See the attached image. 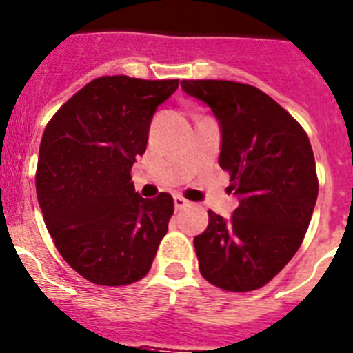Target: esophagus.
Instances as JSON below:
<instances>
[{
	"mask_svg": "<svg viewBox=\"0 0 353 353\" xmlns=\"http://www.w3.org/2000/svg\"><path fill=\"white\" fill-rule=\"evenodd\" d=\"M173 203H174V210H183L190 205V203L187 201V199H183L182 196H174Z\"/></svg>",
	"mask_w": 353,
	"mask_h": 353,
	"instance_id": "1",
	"label": "esophagus"
}]
</instances>
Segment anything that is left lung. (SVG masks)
<instances>
[{
	"instance_id": "obj_1",
	"label": "left lung",
	"mask_w": 353,
	"mask_h": 353,
	"mask_svg": "<svg viewBox=\"0 0 353 353\" xmlns=\"http://www.w3.org/2000/svg\"><path fill=\"white\" fill-rule=\"evenodd\" d=\"M221 128L219 164L238 198L229 219L208 212L194 238L199 271L213 285L248 292L285 268L312 221L319 180L306 132L257 87L229 80H182Z\"/></svg>"
}]
</instances>
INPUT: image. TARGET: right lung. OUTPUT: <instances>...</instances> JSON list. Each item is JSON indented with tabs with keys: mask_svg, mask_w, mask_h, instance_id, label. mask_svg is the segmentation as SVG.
<instances>
[{
	"mask_svg": "<svg viewBox=\"0 0 353 353\" xmlns=\"http://www.w3.org/2000/svg\"><path fill=\"white\" fill-rule=\"evenodd\" d=\"M179 80L99 77L45 128L37 170L43 221L63 259L98 285H128L148 273L173 215V198L134 192L131 168Z\"/></svg>",
	"mask_w": 353,
	"mask_h": 353,
	"instance_id": "right-lung-1",
	"label": "right lung"
}]
</instances>
